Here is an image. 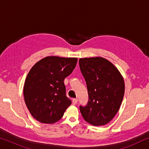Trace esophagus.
I'll return each instance as SVG.
<instances>
[{
    "instance_id": "esophagus-1",
    "label": "esophagus",
    "mask_w": 149,
    "mask_h": 149,
    "mask_svg": "<svg viewBox=\"0 0 149 149\" xmlns=\"http://www.w3.org/2000/svg\"><path fill=\"white\" fill-rule=\"evenodd\" d=\"M77 102V99H74L72 100V103H73V104H74V105L76 104Z\"/></svg>"
}]
</instances>
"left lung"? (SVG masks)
<instances>
[{"mask_svg":"<svg viewBox=\"0 0 149 149\" xmlns=\"http://www.w3.org/2000/svg\"><path fill=\"white\" fill-rule=\"evenodd\" d=\"M80 70L87 84L89 101L79 109L90 124L100 126L112 120L119 110L125 92L122 74L102 57L80 58Z\"/></svg>","mask_w":149,"mask_h":149,"instance_id":"8db88e82","label":"left lung"}]
</instances>
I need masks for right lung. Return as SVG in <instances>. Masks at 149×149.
Returning a JSON list of instances; mask_svg holds the SVG:
<instances>
[{
	"label": "right lung",
	"mask_w": 149,
	"mask_h": 149,
	"mask_svg": "<svg viewBox=\"0 0 149 149\" xmlns=\"http://www.w3.org/2000/svg\"><path fill=\"white\" fill-rule=\"evenodd\" d=\"M77 58L50 56L37 62L27 74L24 97L30 114L42 123L62 118L72 101L65 95V77L72 74Z\"/></svg>",
	"instance_id": "obj_1"
}]
</instances>
